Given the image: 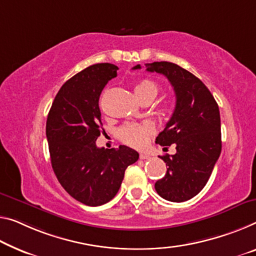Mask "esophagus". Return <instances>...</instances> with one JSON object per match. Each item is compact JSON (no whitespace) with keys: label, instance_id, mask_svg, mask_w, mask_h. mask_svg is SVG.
<instances>
[{"label":"esophagus","instance_id":"obj_1","mask_svg":"<svg viewBox=\"0 0 256 256\" xmlns=\"http://www.w3.org/2000/svg\"><path fill=\"white\" fill-rule=\"evenodd\" d=\"M150 158H151L150 156L144 154V153H140V159H142V160H148V159H150Z\"/></svg>","mask_w":256,"mask_h":256}]
</instances>
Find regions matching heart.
Segmentation results:
<instances>
[{"label": "heart", "instance_id": "b5f03b06", "mask_svg": "<svg viewBox=\"0 0 256 256\" xmlns=\"http://www.w3.org/2000/svg\"><path fill=\"white\" fill-rule=\"evenodd\" d=\"M158 92V86L154 81L143 78L135 84L136 96L142 100L144 97L154 98ZM154 132V127L151 122L145 121L140 124H127L119 129V137L124 143L132 148H142L148 144V138Z\"/></svg>", "mask_w": 256, "mask_h": 256}]
</instances>
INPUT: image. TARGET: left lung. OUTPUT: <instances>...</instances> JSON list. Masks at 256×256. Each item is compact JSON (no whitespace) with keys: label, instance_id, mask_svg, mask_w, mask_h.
Masks as SVG:
<instances>
[{"label":"left lung","instance_id":"8db88e82","mask_svg":"<svg viewBox=\"0 0 256 256\" xmlns=\"http://www.w3.org/2000/svg\"><path fill=\"white\" fill-rule=\"evenodd\" d=\"M146 70L166 76L176 96L174 113L156 140L164 148L175 144L176 153L160 156L168 168L156 191L169 202H186L206 186L221 154L218 105L202 80L174 62H151Z\"/></svg>","mask_w":256,"mask_h":256}]
</instances>
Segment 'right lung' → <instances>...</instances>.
Instances as JSON below:
<instances>
[{"label": "right lung", "instance_id": "add662e5", "mask_svg": "<svg viewBox=\"0 0 256 256\" xmlns=\"http://www.w3.org/2000/svg\"><path fill=\"white\" fill-rule=\"evenodd\" d=\"M118 66L95 64L62 86L46 119L51 166L66 192L84 205L100 206L114 198L124 170L140 154L132 148H97L100 135L102 90L116 76Z\"/></svg>", "mask_w": 256, "mask_h": 256}]
</instances>
